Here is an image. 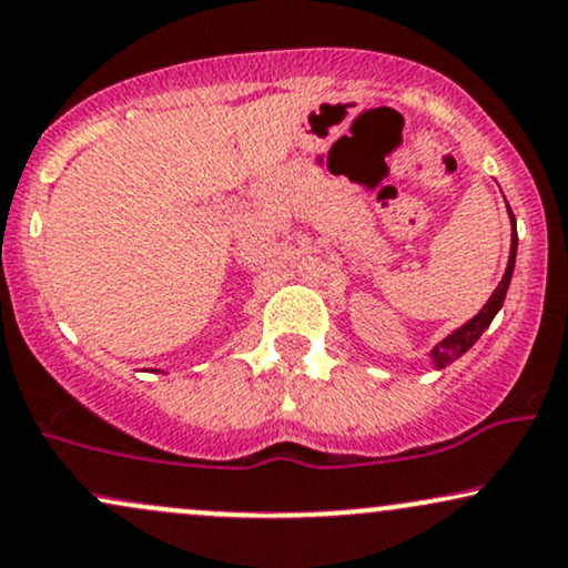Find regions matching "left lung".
Listing matches in <instances>:
<instances>
[{
  "instance_id": "left-lung-1",
  "label": "left lung",
  "mask_w": 568,
  "mask_h": 568,
  "mask_svg": "<svg viewBox=\"0 0 568 568\" xmlns=\"http://www.w3.org/2000/svg\"><path fill=\"white\" fill-rule=\"evenodd\" d=\"M510 219H513V247H510V262H507V272L505 277H501V283L497 285V291L491 293V298H488L484 310L478 312V315L473 317L470 323L462 325L459 331H454L452 336L443 338V342L438 344V347L433 349V357H435V366L438 368H446L452 366V363L456 361V357L465 355L467 349L473 347L475 342H478L480 334L491 325L494 315L501 310V304H505V296H507V288H510V277H513V266H515V251H518V234H515V216L510 211Z\"/></svg>"
}]
</instances>
